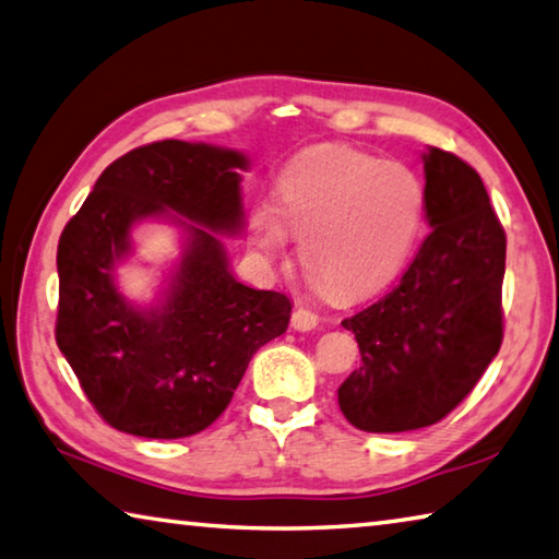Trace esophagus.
<instances>
[{"label": "esophagus", "mask_w": 559, "mask_h": 559, "mask_svg": "<svg viewBox=\"0 0 559 559\" xmlns=\"http://www.w3.org/2000/svg\"><path fill=\"white\" fill-rule=\"evenodd\" d=\"M317 324H319L317 311H311L309 307H297L295 311H292V326H295L297 331H311V329H317Z\"/></svg>", "instance_id": "34e87169"}]
</instances>
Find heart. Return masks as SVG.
<instances>
[{"label": "heart", "mask_w": 559, "mask_h": 559, "mask_svg": "<svg viewBox=\"0 0 559 559\" xmlns=\"http://www.w3.org/2000/svg\"><path fill=\"white\" fill-rule=\"evenodd\" d=\"M427 191L403 164L348 146L299 152L274 179V203L250 209V238L264 258L299 235V262L336 299L385 287L423 233Z\"/></svg>", "instance_id": "obj_1"}]
</instances>
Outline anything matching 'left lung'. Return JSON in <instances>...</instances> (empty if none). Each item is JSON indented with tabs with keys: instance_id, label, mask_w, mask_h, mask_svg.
I'll list each match as a JSON object with an SVG mask.
<instances>
[{
	"instance_id": "8db88e82",
	"label": "left lung",
	"mask_w": 559,
	"mask_h": 559,
	"mask_svg": "<svg viewBox=\"0 0 559 559\" xmlns=\"http://www.w3.org/2000/svg\"><path fill=\"white\" fill-rule=\"evenodd\" d=\"M429 235L397 285L341 321L360 366L338 407L364 432H409L444 419L472 393L503 341L506 230L486 186L456 154H425Z\"/></svg>"
}]
</instances>
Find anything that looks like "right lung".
Here are the masks:
<instances>
[{
  "instance_id": "right-lung-1",
  "label": "right lung",
  "mask_w": 559,
  "mask_h": 559,
  "mask_svg": "<svg viewBox=\"0 0 559 559\" xmlns=\"http://www.w3.org/2000/svg\"><path fill=\"white\" fill-rule=\"evenodd\" d=\"M245 169L248 159L223 146H136L107 166L66 223L56 344L95 413L120 432H203L230 405L254 350L287 331V295L240 285L215 235L240 230ZM169 210L192 221L174 218L187 233L182 262L159 308H132L114 267L131 251V225Z\"/></svg>"
}]
</instances>
